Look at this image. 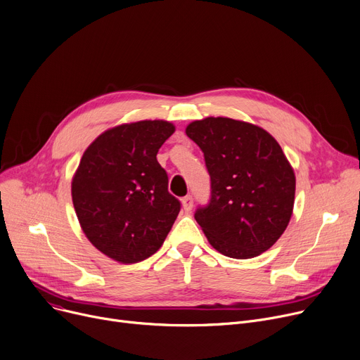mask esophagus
Listing matches in <instances>:
<instances>
[{
    "label": "esophagus",
    "mask_w": 360,
    "mask_h": 360,
    "mask_svg": "<svg viewBox=\"0 0 360 360\" xmlns=\"http://www.w3.org/2000/svg\"><path fill=\"white\" fill-rule=\"evenodd\" d=\"M193 205H194V200L191 195H186L182 198V209L185 212H191L193 210Z\"/></svg>",
    "instance_id": "34e87169"
}]
</instances>
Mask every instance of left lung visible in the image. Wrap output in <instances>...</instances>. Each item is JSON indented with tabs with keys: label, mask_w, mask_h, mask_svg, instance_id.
<instances>
[{
	"label": "left lung",
	"mask_w": 360,
	"mask_h": 360,
	"mask_svg": "<svg viewBox=\"0 0 360 360\" xmlns=\"http://www.w3.org/2000/svg\"><path fill=\"white\" fill-rule=\"evenodd\" d=\"M204 153L212 198L195 212L210 245L247 259L270 250L293 213L296 178L280 144L258 125L223 117L185 129Z\"/></svg>",
	"instance_id": "8db88e82"
}]
</instances>
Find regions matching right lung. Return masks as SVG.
<instances>
[{"label":"right lung","mask_w":360,"mask_h":360,"mask_svg":"<svg viewBox=\"0 0 360 360\" xmlns=\"http://www.w3.org/2000/svg\"><path fill=\"white\" fill-rule=\"evenodd\" d=\"M175 132L167 121H139L106 129L83 153L71 182L75 214L86 238L106 257L134 264L153 255L178 217L156 156Z\"/></svg>","instance_id":"right-lung-1"}]
</instances>
